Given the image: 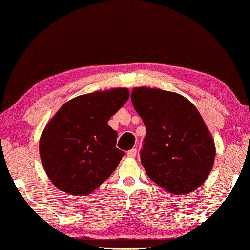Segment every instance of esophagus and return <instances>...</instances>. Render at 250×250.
Instances as JSON below:
<instances>
[{"label": "esophagus", "mask_w": 250, "mask_h": 250, "mask_svg": "<svg viewBox=\"0 0 250 250\" xmlns=\"http://www.w3.org/2000/svg\"><path fill=\"white\" fill-rule=\"evenodd\" d=\"M136 155H137V149L136 148H132V149H130V150L126 151V156H128V157H135Z\"/></svg>", "instance_id": "1"}]
</instances>
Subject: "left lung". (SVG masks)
<instances>
[{
  "label": "left lung",
  "mask_w": 250,
  "mask_h": 250,
  "mask_svg": "<svg viewBox=\"0 0 250 250\" xmlns=\"http://www.w3.org/2000/svg\"><path fill=\"white\" fill-rule=\"evenodd\" d=\"M131 101L147 129L141 164L151 181L173 194H188L204 183L215 148L202 117L184 96L136 87Z\"/></svg>",
  "instance_id": "obj_1"
}]
</instances>
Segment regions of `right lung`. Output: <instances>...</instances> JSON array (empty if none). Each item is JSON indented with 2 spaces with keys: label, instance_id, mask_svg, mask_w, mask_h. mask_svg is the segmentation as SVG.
Wrapping results in <instances>:
<instances>
[{
  "label": "right lung",
  "instance_id": "obj_1",
  "mask_svg": "<svg viewBox=\"0 0 250 250\" xmlns=\"http://www.w3.org/2000/svg\"><path fill=\"white\" fill-rule=\"evenodd\" d=\"M126 88L81 95L62 105L44 128L40 158L56 188L86 195L99 188L125 156L118 133L107 125L128 101Z\"/></svg>",
  "mask_w": 250,
  "mask_h": 250
}]
</instances>
